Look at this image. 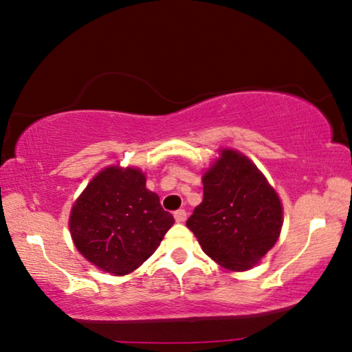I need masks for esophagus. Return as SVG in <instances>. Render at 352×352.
<instances>
[{
  "label": "esophagus",
  "instance_id": "34e87169",
  "mask_svg": "<svg viewBox=\"0 0 352 352\" xmlns=\"http://www.w3.org/2000/svg\"><path fill=\"white\" fill-rule=\"evenodd\" d=\"M174 217H175V220H177L178 223H183L184 220H186V211H184V210H177L174 212Z\"/></svg>",
  "mask_w": 352,
  "mask_h": 352
}]
</instances>
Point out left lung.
<instances>
[{"instance_id":"8db88e82","label":"left lung","mask_w":352,"mask_h":352,"mask_svg":"<svg viewBox=\"0 0 352 352\" xmlns=\"http://www.w3.org/2000/svg\"><path fill=\"white\" fill-rule=\"evenodd\" d=\"M186 225L211 259L242 272L258 264L276 243L283 206L275 189L247 157L222 151L204 175V201Z\"/></svg>"}]
</instances>
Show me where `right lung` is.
I'll return each instance as SVG.
<instances>
[{
    "label": "right lung",
    "mask_w": 352,
    "mask_h": 352,
    "mask_svg": "<svg viewBox=\"0 0 352 352\" xmlns=\"http://www.w3.org/2000/svg\"><path fill=\"white\" fill-rule=\"evenodd\" d=\"M174 225L160 197L146 188L138 169L107 168L93 178L73 206L74 245L107 273L126 275L147 261Z\"/></svg>",
    "instance_id": "right-lung-1"
}]
</instances>
